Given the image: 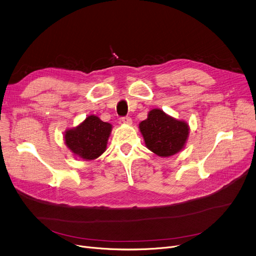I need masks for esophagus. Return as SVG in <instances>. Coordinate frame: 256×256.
<instances>
[{
    "mask_svg": "<svg viewBox=\"0 0 256 256\" xmlns=\"http://www.w3.org/2000/svg\"><path fill=\"white\" fill-rule=\"evenodd\" d=\"M122 124H132V118H128V116H124V118H122Z\"/></svg>",
    "mask_w": 256,
    "mask_h": 256,
    "instance_id": "esophagus-1",
    "label": "esophagus"
}]
</instances>
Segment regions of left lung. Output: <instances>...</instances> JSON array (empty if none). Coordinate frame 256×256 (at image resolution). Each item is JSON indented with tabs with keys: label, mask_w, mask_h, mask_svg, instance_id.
I'll return each mask as SVG.
<instances>
[{
	"label": "left lung",
	"mask_w": 256,
	"mask_h": 256,
	"mask_svg": "<svg viewBox=\"0 0 256 256\" xmlns=\"http://www.w3.org/2000/svg\"><path fill=\"white\" fill-rule=\"evenodd\" d=\"M138 128L147 148L161 157L180 152L189 136L187 122L174 120L160 109L151 110Z\"/></svg>",
	"instance_id": "1"
}]
</instances>
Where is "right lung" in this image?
Segmentation results:
<instances>
[{
  "mask_svg": "<svg viewBox=\"0 0 256 256\" xmlns=\"http://www.w3.org/2000/svg\"><path fill=\"white\" fill-rule=\"evenodd\" d=\"M111 130L110 124L90 115L78 126L65 132V144L82 159H96L105 152Z\"/></svg>",
  "mask_w": 256,
  "mask_h": 256,
  "instance_id": "right-lung-1",
  "label": "right lung"
}]
</instances>
